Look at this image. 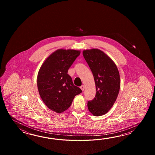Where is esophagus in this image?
I'll list each match as a JSON object with an SVG mask.
<instances>
[{
    "mask_svg": "<svg viewBox=\"0 0 155 155\" xmlns=\"http://www.w3.org/2000/svg\"><path fill=\"white\" fill-rule=\"evenodd\" d=\"M80 89L81 90H82V91L84 90V89H85V87H84V86L82 85L81 86H80Z\"/></svg>",
    "mask_w": 155,
    "mask_h": 155,
    "instance_id": "esophagus-1",
    "label": "esophagus"
}]
</instances>
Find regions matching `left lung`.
I'll return each instance as SVG.
<instances>
[{
  "instance_id": "obj_1",
  "label": "left lung",
  "mask_w": 155,
  "mask_h": 155,
  "mask_svg": "<svg viewBox=\"0 0 155 155\" xmlns=\"http://www.w3.org/2000/svg\"><path fill=\"white\" fill-rule=\"evenodd\" d=\"M82 54L92 71L96 90L95 98L87 102L88 109L94 116L104 115L112 107L119 95V70L114 61L100 50H84Z\"/></svg>"
}]
</instances>
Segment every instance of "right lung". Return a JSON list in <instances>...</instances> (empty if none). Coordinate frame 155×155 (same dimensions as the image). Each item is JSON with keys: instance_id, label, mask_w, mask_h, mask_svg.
<instances>
[{"instance_id": "right-lung-1", "label": "right lung", "mask_w": 155, "mask_h": 155, "mask_svg": "<svg viewBox=\"0 0 155 155\" xmlns=\"http://www.w3.org/2000/svg\"><path fill=\"white\" fill-rule=\"evenodd\" d=\"M80 51L58 49L48 56L40 68L37 86L45 105L54 112L61 113L69 107L75 96L82 92L74 85L68 71Z\"/></svg>"}]
</instances>
